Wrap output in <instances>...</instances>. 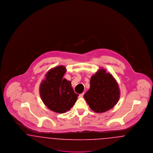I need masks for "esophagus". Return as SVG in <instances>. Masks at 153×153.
Listing matches in <instances>:
<instances>
[{"mask_svg": "<svg viewBox=\"0 0 153 153\" xmlns=\"http://www.w3.org/2000/svg\"><path fill=\"white\" fill-rule=\"evenodd\" d=\"M84 95V92L82 93L81 94H80V95H79V97H82Z\"/></svg>", "mask_w": 153, "mask_h": 153, "instance_id": "esophagus-1", "label": "esophagus"}]
</instances>
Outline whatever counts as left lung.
<instances>
[{
  "mask_svg": "<svg viewBox=\"0 0 153 153\" xmlns=\"http://www.w3.org/2000/svg\"><path fill=\"white\" fill-rule=\"evenodd\" d=\"M120 93L118 84L112 75L101 68L91 77L90 88L84 97L91 109L102 113L117 104Z\"/></svg>",
  "mask_w": 153,
  "mask_h": 153,
  "instance_id": "1",
  "label": "left lung"
}]
</instances>
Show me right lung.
<instances>
[{"label":"right lung","instance_id":"1","mask_svg":"<svg viewBox=\"0 0 153 153\" xmlns=\"http://www.w3.org/2000/svg\"><path fill=\"white\" fill-rule=\"evenodd\" d=\"M66 72L64 66L52 68L46 73L39 86L40 96L45 105L60 114L70 110L79 96L74 92L71 82L63 79Z\"/></svg>","mask_w":153,"mask_h":153}]
</instances>
